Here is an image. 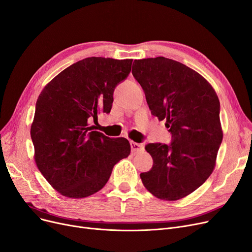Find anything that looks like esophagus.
<instances>
[{
  "instance_id": "1",
  "label": "esophagus",
  "mask_w": 252,
  "mask_h": 252,
  "mask_svg": "<svg viewBox=\"0 0 252 252\" xmlns=\"http://www.w3.org/2000/svg\"><path fill=\"white\" fill-rule=\"evenodd\" d=\"M130 148L133 153H138L144 150V145L142 143H136V142H130Z\"/></svg>"
}]
</instances>
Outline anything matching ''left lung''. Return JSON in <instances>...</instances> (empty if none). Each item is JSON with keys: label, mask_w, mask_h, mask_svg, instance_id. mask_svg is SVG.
Listing matches in <instances>:
<instances>
[{"label": "left lung", "mask_w": 252, "mask_h": 252, "mask_svg": "<svg viewBox=\"0 0 252 252\" xmlns=\"http://www.w3.org/2000/svg\"><path fill=\"white\" fill-rule=\"evenodd\" d=\"M132 74L153 116L166 120L170 144L149 143L153 166L140 174L157 198L176 201L199 189L213 172L222 141L220 104L204 77L179 62L158 57L135 60Z\"/></svg>", "instance_id": "obj_1"}]
</instances>
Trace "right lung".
<instances>
[{"label": "right lung", "instance_id": "right-lung-1", "mask_svg": "<svg viewBox=\"0 0 252 252\" xmlns=\"http://www.w3.org/2000/svg\"><path fill=\"white\" fill-rule=\"evenodd\" d=\"M133 60L87 58L71 64L43 90L36 103L31 138L39 171L51 187L71 199L99 191L113 167L130 153L126 138L94 130L90 122L110 113L115 87Z\"/></svg>", "mask_w": 252, "mask_h": 252}]
</instances>
